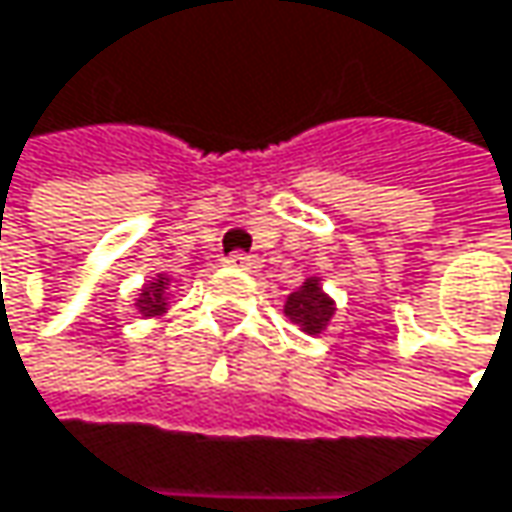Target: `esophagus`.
Instances as JSON below:
<instances>
[{
    "label": "esophagus",
    "mask_w": 512,
    "mask_h": 512,
    "mask_svg": "<svg viewBox=\"0 0 512 512\" xmlns=\"http://www.w3.org/2000/svg\"><path fill=\"white\" fill-rule=\"evenodd\" d=\"M225 263L228 266H234V269H246V272H252L257 266V260L252 255H246V252H231V255L225 257Z\"/></svg>",
    "instance_id": "esophagus-1"
}]
</instances>
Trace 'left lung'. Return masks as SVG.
Instances as JSON below:
<instances>
[{"label": "left lung", "mask_w": 512, "mask_h": 512, "mask_svg": "<svg viewBox=\"0 0 512 512\" xmlns=\"http://www.w3.org/2000/svg\"><path fill=\"white\" fill-rule=\"evenodd\" d=\"M284 313L296 325H302V331H307V334H322V328L334 316V302L322 293L319 281L310 278V281H304L302 290L290 293V299L284 304Z\"/></svg>", "instance_id": "1"}]
</instances>
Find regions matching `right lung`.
Segmentation results:
<instances>
[{
    "label": "right lung",
    "instance_id": "1",
    "mask_svg": "<svg viewBox=\"0 0 512 512\" xmlns=\"http://www.w3.org/2000/svg\"><path fill=\"white\" fill-rule=\"evenodd\" d=\"M137 307H140L146 316L163 313V310H166V278L152 281V287H146V290H143V296H140Z\"/></svg>",
    "mask_w": 512,
    "mask_h": 512
}]
</instances>
